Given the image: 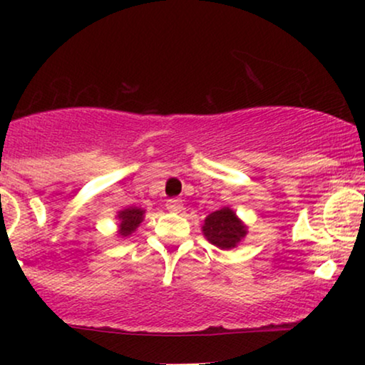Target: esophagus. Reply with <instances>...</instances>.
Masks as SVG:
<instances>
[{"label":"esophagus","mask_w":365,"mask_h":365,"mask_svg":"<svg viewBox=\"0 0 365 365\" xmlns=\"http://www.w3.org/2000/svg\"><path fill=\"white\" fill-rule=\"evenodd\" d=\"M166 209L169 212H181L182 211V201L181 199H169L166 202Z\"/></svg>","instance_id":"obj_1"}]
</instances>
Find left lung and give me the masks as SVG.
Returning a JSON list of instances; mask_svg holds the SVG:
<instances>
[{"mask_svg":"<svg viewBox=\"0 0 365 365\" xmlns=\"http://www.w3.org/2000/svg\"><path fill=\"white\" fill-rule=\"evenodd\" d=\"M202 232L214 246L222 249V251H229L246 237L247 227L244 226V222L236 216L232 209L222 207L204 219Z\"/></svg>","mask_w":365,"mask_h":365,"instance_id":"8db88e82","label":"left lung"}]
</instances>
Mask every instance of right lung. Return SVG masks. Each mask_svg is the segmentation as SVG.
Listing matches in <instances>:
<instances>
[{
  "mask_svg": "<svg viewBox=\"0 0 365 365\" xmlns=\"http://www.w3.org/2000/svg\"><path fill=\"white\" fill-rule=\"evenodd\" d=\"M143 219H144V209L141 207L123 209V211L118 212V221H119L118 234L121 237L131 236V234L139 227V224L143 222Z\"/></svg>",
  "mask_w": 365,
  "mask_h": 365,
  "instance_id": "1",
  "label": "right lung"
}]
</instances>
